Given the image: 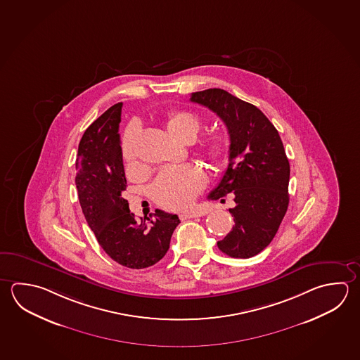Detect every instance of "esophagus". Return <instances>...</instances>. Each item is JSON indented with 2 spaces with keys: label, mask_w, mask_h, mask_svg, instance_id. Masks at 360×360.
Here are the masks:
<instances>
[{
  "label": "esophagus",
  "mask_w": 360,
  "mask_h": 360,
  "mask_svg": "<svg viewBox=\"0 0 360 360\" xmlns=\"http://www.w3.org/2000/svg\"><path fill=\"white\" fill-rule=\"evenodd\" d=\"M202 216V213L200 212H196V210H193V212H186V213H181L180 214V218L181 219H189V218H195V217Z\"/></svg>",
  "instance_id": "1"
}]
</instances>
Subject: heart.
<instances>
[{"mask_svg":"<svg viewBox=\"0 0 360 360\" xmlns=\"http://www.w3.org/2000/svg\"><path fill=\"white\" fill-rule=\"evenodd\" d=\"M200 125L199 118L189 111H174L166 120L167 131L183 142L194 139ZM137 136V127L131 125L123 138V157L128 164H131L136 158L134 146ZM200 150L210 164L218 165L224 160L227 147L221 138H212L202 144ZM204 184L205 177L199 166L193 164L170 166L157 177L152 194L158 205L167 210H184L193 203L199 191L203 189Z\"/></svg>","mask_w":360,"mask_h":360,"instance_id":"1","label":"heart"}]
</instances>
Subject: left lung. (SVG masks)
<instances>
[{
  "mask_svg": "<svg viewBox=\"0 0 360 360\" xmlns=\"http://www.w3.org/2000/svg\"><path fill=\"white\" fill-rule=\"evenodd\" d=\"M190 101L216 112L229 129V167L208 198L233 194L235 226L217 245L226 255L249 259L274 238L288 210L290 167L281 136L255 105L222 89L193 92Z\"/></svg>",
  "mask_w": 360,
  "mask_h": 360,
  "instance_id": "left-lung-1",
  "label": "left lung"
}]
</instances>
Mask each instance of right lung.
Segmentation results:
<instances>
[{
  "label": "right lung",
  "mask_w": 360,
  "mask_h": 360,
  "mask_svg": "<svg viewBox=\"0 0 360 360\" xmlns=\"http://www.w3.org/2000/svg\"><path fill=\"white\" fill-rule=\"evenodd\" d=\"M122 103L100 115L81 138L76 158V188L86 221L98 245L125 268L144 269L160 262L170 248L180 219L156 210L137 219L122 196L127 189L119 123Z\"/></svg>",
  "instance_id": "obj_1"
}]
</instances>
